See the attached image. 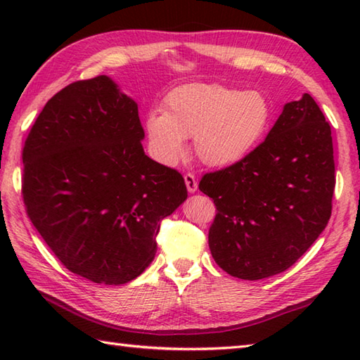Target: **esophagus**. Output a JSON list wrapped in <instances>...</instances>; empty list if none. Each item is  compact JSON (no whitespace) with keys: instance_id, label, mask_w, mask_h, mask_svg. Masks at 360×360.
<instances>
[{"instance_id":"34e87169","label":"esophagus","mask_w":360,"mask_h":360,"mask_svg":"<svg viewBox=\"0 0 360 360\" xmlns=\"http://www.w3.org/2000/svg\"><path fill=\"white\" fill-rule=\"evenodd\" d=\"M184 181H186V186H187L188 193H195L196 190H198V179H196V176L192 174V173H187V174L184 176Z\"/></svg>"}]
</instances>
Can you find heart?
<instances>
[{"label": "heart", "instance_id": "obj_1", "mask_svg": "<svg viewBox=\"0 0 360 360\" xmlns=\"http://www.w3.org/2000/svg\"><path fill=\"white\" fill-rule=\"evenodd\" d=\"M272 103L262 91H241L219 83H187L164 98V114L145 119L151 156L174 165L193 137L195 155L209 167H232L246 159L266 137Z\"/></svg>", "mask_w": 360, "mask_h": 360}]
</instances>
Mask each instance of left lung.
<instances>
[{"mask_svg":"<svg viewBox=\"0 0 360 360\" xmlns=\"http://www.w3.org/2000/svg\"><path fill=\"white\" fill-rule=\"evenodd\" d=\"M334 186L330 124L303 94L283 106L246 159L202 176L200 190L218 210L209 231L213 259L243 280L286 271L325 231Z\"/></svg>","mask_w":360,"mask_h":360,"instance_id":"1","label":"left lung"}]
</instances>
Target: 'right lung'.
<instances>
[{
	"instance_id": "add662e5",
	"label": "right lung",
	"mask_w": 360,
	"mask_h": 360,
	"mask_svg": "<svg viewBox=\"0 0 360 360\" xmlns=\"http://www.w3.org/2000/svg\"><path fill=\"white\" fill-rule=\"evenodd\" d=\"M137 103L108 75L44 105L22 148V200L66 269L124 285L156 255L160 221L187 200L184 178L145 155Z\"/></svg>"
}]
</instances>
